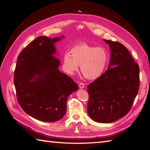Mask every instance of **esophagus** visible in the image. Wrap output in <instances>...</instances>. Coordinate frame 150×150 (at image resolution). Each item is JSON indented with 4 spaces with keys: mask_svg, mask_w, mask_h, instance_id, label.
I'll list each match as a JSON object with an SVG mask.
<instances>
[{
    "mask_svg": "<svg viewBox=\"0 0 150 150\" xmlns=\"http://www.w3.org/2000/svg\"><path fill=\"white\" fill-rule=\"evenodd\" d=\"M84 86H85L84 83H82V82H80L79 84V88H80L81 89H83V88H84Z\"/></svg>",
    "mask_w": 150,
    "mask_h": 150,
    "instance_id": "obj_1",
    "label": "esophagus"
}]
</instances>
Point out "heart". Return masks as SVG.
I'll return each mask as SVG.
<instances>
[{
	"instance_id": "1",
	"label": "heart",
	"mask_w": 150,
	"mask_h": 150,
	"mask_svg": "<svg viewBox=\"0 0 150 150\" xmlns=\"http://www.w3.org/2000/svg\"><path fill=\"white\" fill-rule=\"evenodd\" d=\"M71 53H65L63 56L64 71L68 74H73L81 65V72L89 79H96L103 74L110 57L106 49L86 43H80L72 47Z\"/></svg>"
}]
</instances>
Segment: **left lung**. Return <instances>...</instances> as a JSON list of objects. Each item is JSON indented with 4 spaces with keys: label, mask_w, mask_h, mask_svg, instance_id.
Here are the masks:
<instances>
[{
    "label": "left lung",
    "mask_w": 150,
    "mask_h": 150,
    "mask_svg": "<svg viewBox=\"0 0 150 150\" xmlns=\"http://www.w3.org/2000/svg\"><path fill=\"white\" fill-rule=\"evenodd\" d=\"M111 49L108 70L88 86V112L94 121L115 122L128 114L139 88V68L119 42L104 39Z\"/></svg>",
    "instance_id": "1"
}]
</instances>
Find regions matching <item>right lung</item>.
I'll list each match as a JSON object with an SVG mask.
<instances>
[{
    "label": "right lung",
    "mask_w": 150,
    "mask_h": 150,
    "mask_svg": "<svg viewBox=\"0 0 150 150\" xmlns=\"http://www.w3.org/2000/svg\"><path fill=\"white\" fill-rule=\"evenodd\" d=\"M59 40L40 36L17 57L13 83L18 103L27 114L40 121L62 118L68 96L78 89L73 79L57 69L59 61L53 56L54 44Z\"/></svg>",
    "instance_id": "add662e5"
}]
</instances>
